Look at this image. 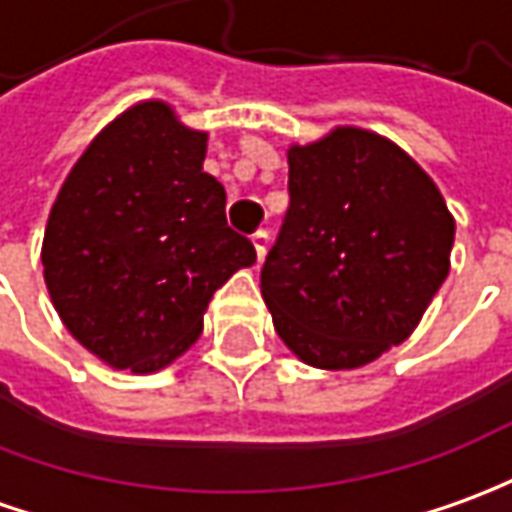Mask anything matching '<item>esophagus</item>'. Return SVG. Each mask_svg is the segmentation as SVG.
<instances>
[{
	"label": "esophagus",
	"mask_w": 512,
	"mask_h": 512,
	"mask_svg": "<svg viewBox=\"0 0 512 512\" xmlns=\"http://www.w3.org/2000/svg\"><path fill=\"white\" fill-rule=\"evenodd\" d=\"M252 243H255L257 260H263V257H266V249H269V232H266V229H257L255 235H252Z\"/></svg>",
	"instance_id": "obj_1"
}]
</instances>
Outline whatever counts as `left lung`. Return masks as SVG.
<instances>
[{
  "label": "left lung",
  "instance_id": "left-lung-1",
  "mask_svg": "<svg viewBox=\"0 0 512 512\" xmlns=\"http://www.w3.org/2000/svg\"><path fill=\"white\" fill-rule=\"evenodd\" d=\"M454 218L401 148L361 128L288 151V210L260 271L302 361L353 370L401 344L448 277Z\"/></svg>",
  "mask_w": 512,
  "mask_h": 512
}]
</instances>
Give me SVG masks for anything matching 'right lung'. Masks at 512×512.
Returning <instances> with one entry per match:
<instances>
[{"instance_id": "1", "label": "right lung", "mask_w": 512, "mask_h": 512, "mask_svg": "<svg viewBox=\"0 0 512 512\" xmlns=\"http://www.w3.org/2000/svg\"><path fill=\"white\" fill-rule=\"evenodd\" d=\"M207 134L139 103L83 151L44 232V280L78 342L117 370L154 373L196 342L212 294L257 260L204 173Z\"/></svg>"}]
</instances>
